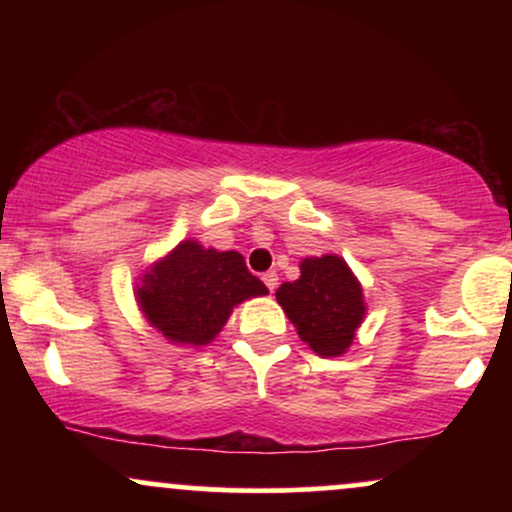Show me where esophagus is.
<instances>
[{
    "mask_svg": "<svg viewBox=\"0 0 512 512\" xmlns=\"http://www.w3.org/2000/svg\"><path fill=\"white\" fill-rule=\"evenodd\" d=\"M262 281H264V286H267V289L274 293L276 284H279V276H276V272H264L262 274Z\"/></svg>",
    "mask_w": 512,
    "mask_h": 512,
    "instance_id": "esophagus-1",
    "label": "esophagus"
}]
</instances>
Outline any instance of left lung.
Here are the masks:
<instances>
[{"mask_svg":"<svg viewBox=\"0 0 512 512\" xmlns=\"http://www.w3.org/2000/svg\"><path fill=\"white\" fill-rule=\"evenodd\" d=\"M284 313L317 356H342L366 315L363 291L342 257H305L301 279L276 289Z\"/></svg>","mask_w":512,"mask_h":512,"instance_id":"obj_1","label":"left lung"}]
</instances>
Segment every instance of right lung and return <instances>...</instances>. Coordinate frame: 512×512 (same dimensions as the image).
Wrapping results in <instances>:
<instances>
[{"instance_id":"add662e5","label":"right lung","mask_w":512,"mask_h":512,"mask_svg":"<svg viewBox=\"0 0 512 512\" xmlns=\"http://www.w3.org/2000/svg\"><path fill=\"white\" fill-rule=\"evenodd\" d=\"M264 293L267 286L248 272L240 252L182 240L142 276L137 301L151 327L170 342L204 346L221 332L238 303Z\"/></svg>"}]
</instances>
